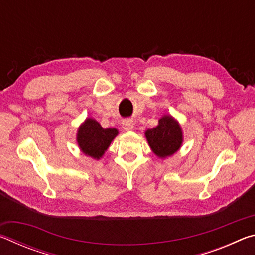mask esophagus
<instances>
[{
	"instance_id": "obj_1",
	"label": "esophagus",
	"mask_w": 255,
	"mask_h": 255,
	"mask_svg": "<svg viewBox=\"0 0 255 255\" xmlns=\"http://www.w3.org/2000/svg\"><path fill=\"white\" fill-rule=\"evenodd\" d=\"M123 128L125 130H131L133 128V122L131 119H125L123 122Z\"/></svg>"
}]
</instances>
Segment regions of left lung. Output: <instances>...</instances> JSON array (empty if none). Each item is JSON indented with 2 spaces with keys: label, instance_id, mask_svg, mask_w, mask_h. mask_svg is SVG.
<instances>
[{
  "label": "left lung",
  "instance_id": "obj_1",
  "mask_svg": "<svg viewBox=\"0 0 255 255\" xmlns=\"http://www.w3.org/2000/svg\"><path fill=\"white\" fill-rule=\"evenodd\" d=\"M146 138L158 157H166L174 154L182 144V131L179 124L171 117L164 116L158 120V125L145 132Z\"/></svg>",
  "mask_w": 255,
  "mask_h": 255
}]
</instances>
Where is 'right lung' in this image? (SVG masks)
Here are the masks:
<instances>
[{"label":"right lung","instance_id":"obj_1","mask_svg":"<svg viewBox=\"0 0 255 255\" xmlns=\"http://www.w3.org/2000/svg\"><path fill=\"white\" fill-rule=\"evenodd\" d=\"M118 135L115 128H102L94 119H86L77 132V143L84 154L93 158L101 157L112 139Z\"/></svg>","mask_w":255,"mask_h":255}]
</instances>
